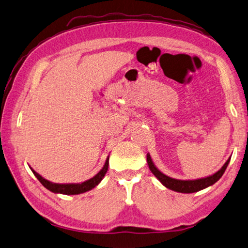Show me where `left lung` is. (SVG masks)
<instances>
[{
	"instance_id": "obj_1",
	"label": "left lung",
	"mask_w": 248,
	"mask_h": 248,
	"mask_svg": "<svg viewBox=\"0 0 248 248\" xmlns=\"http://www.w3.org/2000/svg\"><path fill=\"white\" fill-rule=\"evenodd\" d=\"M230 158L231 157H229L220 170L215 172L214 175L204 177V178L194 179V180H180V179L171 178V177L166 176L165 174H163L162 171L158 170L157 167L154 165V163L152 162L150 154L149 153L147 154V162L152 174L155 176L156 178L160 180L161 184L164 186H166V188L180 193L198 192L200 190H203L209 186H213L215 182H217L221 178V176L223 175V172H225L229 162H230Z\"/></svg>"
}]
</instances>
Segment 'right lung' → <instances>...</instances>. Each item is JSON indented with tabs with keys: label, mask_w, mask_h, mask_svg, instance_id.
Returning <instances> with one entry per match:
<instances>
[{
	"label": "right lung",
	"mask_w": 248,
	"mask_h": 248,
	"mask_svg": "<svg viewBox=\"0 0 248 248\" xmlns=\"http://www.w3.org/2000/svg\"><path fill=\"white\" fill-rule=\"evenodd\" d=\"M108 166H109V155L107 157L105 165L99 170V172H97L93 178L88 179L86 181L80 182V184H55V182H51L47 179L43 178V177H42L40 174H37L34 170H32L31 167L30 168L32 172L34 174V176L47 190L51 191V192L54 193L73 195V194H81L84 192H87V191H90L92 189H94L105 177L107 170H108Z\"/></svg>",
	"instance_id": "obj_1"
}]
</instances>
